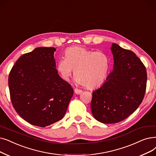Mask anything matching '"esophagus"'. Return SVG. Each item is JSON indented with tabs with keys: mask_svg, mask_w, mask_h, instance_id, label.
<instances>
[{
	"mask_svg": "<svg viewBox=\"0 0 156 156\" xmlns=\"http://www.w3.org/2000/svg\"><path fill=\"white\" fill-rule=\"evenodd\" d=\"M74 92H75V94H80L82 92V90H80V89H74Z\"/></svg>",
	"mask_w": 156,
	"mask_h": 156,
	"instance_id": "obj_1",
	"label": "esophagus"
}]
</instances>
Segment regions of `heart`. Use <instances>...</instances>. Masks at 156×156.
I'll use <instances>...</instances> for the list:
<instances>
[{"instance_id": "heart-1", "label": "heart", "mask_w": 156, "mask_h": 156, "mask_svg": "<svg viewBox=\"0 0 156 156\" xmlns=\"http://www.w3.org/2000/svg\"><path fill=\"white\" fill-rule=\"evenodd\" d=\"M109 67V58L103 51L83 46L66 50L64 57L58 59L56 69L61 77L68 81L75 70L76 82L87 89H94L103 83Z\"/></svg>"}]
</instances>
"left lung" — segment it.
<instances>
[{
    "mask_svg": "<svg viewBox=\"0 0 156 156\" xmlns=\"http://www.w3.org/2000/svg\"><path fill=\"white\" fill-rule=\"evenodd\" d=\"M113 69L106 81L92 92L91 110L100 122L114 124L135 112L145 96L147 71L133 51L113 43Z\"/></svg>",
    "mask_w": 156,
    "mask_h": 156,
    "instance_id": "left-lung-1",
    "label": "left lung"
}]
</instances>
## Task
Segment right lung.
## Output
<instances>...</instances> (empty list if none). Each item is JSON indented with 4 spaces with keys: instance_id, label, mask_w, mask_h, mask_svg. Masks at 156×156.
Segmentation results:
<instances>
[{
    "instance_id": "right-lung-1",
    "label": "right lung",
    "mask_w": 156,
    "mask_h": 156,
    "mask_svg": "<svg viewBox=\"0 0 156 156\" xmlns=\"http://www.w3.org/2000/svg\"><path fill=\"white\" fill-rule=\"evenodd\" d=\"M53 47H39L20 57L10 71L12 105L30 124L44 127L65 115L73 89L56 69Z\"/></svg>"
}]
</instances>
